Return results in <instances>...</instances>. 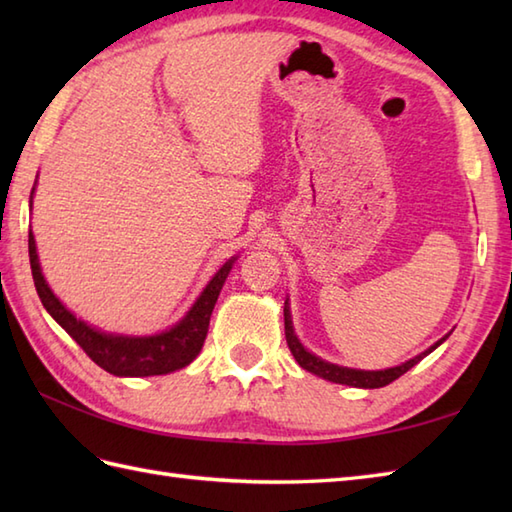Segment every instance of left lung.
Instances as JSON below:
<instances>
[{"label":"left lung","mask_w":512,"mask_h":512,"mask_svg":"<svg viewBox=\"0 0 512 512\" xmlns=\"http://www.w3.org/2000/svg\"><path fill=\"white\" fill-rule=\"evenodd\" d=\"M284 325H286V341H288V347L292 356H295V361L306 369V372L319 376L323 380H330V383H339V385H350V387H361V389H378V387H385L389 385L391 380L400 378L405 372H409V369L413 365H418L424 356L431 354L433 350H436L438 345H442L444 341L449 339L447 336H442L440 341L433 343L429 350H424L422 354L409 358V361L400 363L396 367H387V369H354V367H343V365H334V363H328L323 361V358H319L317 354H312L310 350H306L303 347V343L297 339L295 334V328H292V317H290V306H288V299H286V306H284Z\"/></svg>","instance_id":"8db88e82"}]
</instances>
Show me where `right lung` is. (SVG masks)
I'll return each instance as SVG.
<instances>
[{
  "label": "right lung",
  "mask_w": 512,
  "mask_h": 512,
  "mask_svg": "<svg viewBox=\"0 0 512 512\" xmlns=\"http://www.w3.org/2000/svg\"><path fill=\"white\" fill-rule=\"evenodd\" d=\"M37 187V180H35ZM35 187L30 193V211H32V195H35ZM28 255H30V268L32 279H35L37 295L43 303V308L48 310L50 317L57 321L61 328L68 332L72 339L83 347V352L88 354L92 361L103 367L105 372L114 376H162L178 372V369L187 367L195 356L200 354L206 332H209L211 312L215 308V301L220 297V290L224 281L231 273L237 255L220 266V270L209 279V284L204 286L200 297L193 301V306L184 317L171 325V328L162 330L158 334L149 336H134V334H116V332H103L94 325L76 319V314L70 312L59 301V297L50 290L46 277L41 273L37 244L32 231L28 233Z\"/></svg>",
  "instance_id": "obj_1"
}]
</instances>
